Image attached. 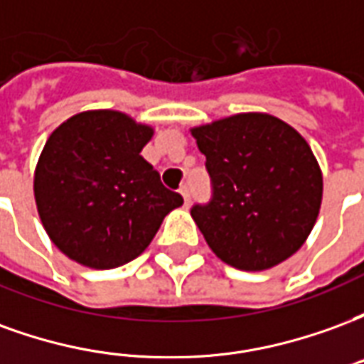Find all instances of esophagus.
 Instances as JSON below:
<instances>
[{
  "label": "esophagus",
  "mask_w": 364,
  "mask_h": 364,
  "mask_svg": "<svg viewBox=\"0 0 364 364\" xmlns=\"http://www.w3.org/2000/svg\"><path fill=\"white\" fill-rule=\"evenodd\" d=\"M179 193H181V197L183 200H185V205H189V200H191V191L187 185H183L181 189H179Z\"/></svg>",
  "instance_id": "1"
}]
</instances>
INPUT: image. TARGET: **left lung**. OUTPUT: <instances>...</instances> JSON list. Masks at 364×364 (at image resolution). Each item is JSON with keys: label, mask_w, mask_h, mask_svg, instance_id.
Wrapping results in <instances>:
<instances>
[{"label": "left lung", "mask_w": 364, "mask_h": 364, "mask_svg": "<svg viewBox=\"0 0 364 364\" xmlns=\"http://www.w3.org/2000/svg\"><path fill=\"white\" fill-rule=\"evenodd\" d=\"M213 179L191 210L208 247L242 271H265L304 245L320 214L323 179L310 146L284 120L240 112L191 128Z\"/></svg>", "instance_id": "1"}]
</instances>
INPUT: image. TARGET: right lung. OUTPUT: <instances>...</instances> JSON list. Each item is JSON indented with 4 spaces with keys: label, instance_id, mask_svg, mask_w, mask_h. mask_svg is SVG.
<instances>
[{
    "label": "right lung",
    "instance_id": "1",
    "mask_svg": "<svg viewBox=\"0 0 364 364\" xmlns=\"http://www.w3.org/2000/svg\"><path fill=\"white\" fill-rule=\"evenodd\" d=\"M154 128L127 112L83 111L44 144L35 200L52 244L90 269H114L150 245L161 222L183 205L140 156Z\"/></svg>",
    "mask_w": 364,
    "mask_h": 364
}]
</instances>
